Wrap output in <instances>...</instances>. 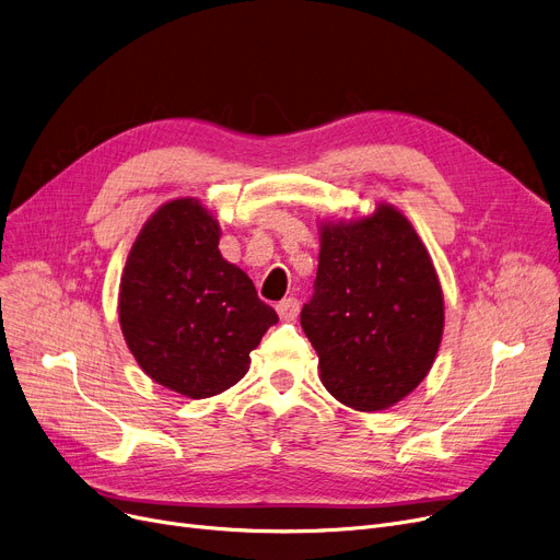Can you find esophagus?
<instances>
[{"mask_svg":"<svg viewBox=\"0 0 560 560\" xmlns=\"http://www.w3.org/2000/svg\"><path fill=\"white\" fill-rule=\"evenodd\" d=\"M277 313L281 319H295L298 313H300V300L295 298H288V300H281L277 304Z\"/></svg>","mask_w":560,"mask_h":560,"instance_id":"34e87169","label":"esophagus"}]
</instances>
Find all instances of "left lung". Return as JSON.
<instances>
[{"label":"left lung","instance_id":"8db88e82","mask_svg":"<svg viewBox=\"0 0 560 560\" xmlns=\"http://www.w3.org/2000/svg\"><path fill=\"white\" fill-rule=\"evenodd\" d=\"M313 288L302 329L340 404L386 410L422 384L443 340L445 302L427 247L395 206L322 222Z\"/></svg>","mask_w":560,"mask_h":560}]
</instances>
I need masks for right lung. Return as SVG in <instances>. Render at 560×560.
Returning a JSON list of instances; mask_svg holds the SVG:
<instances>
[{"instance_id": "right-lung-1", "label": "right lung", "mask_w": 560, "mask_h": 560, "mask_svg": "<svg viewBox=\"0 0 560 560\" xmlns=\"http://www.w3.org/2000/svg\"><path fill=\"white\" fill-rule=\"evenodd\" d=\"M220 224L182 197L144 222L120 279V327L142 372L190 399L231 388L279 317L224 260Z\"/></svg>"}]
</instances>
